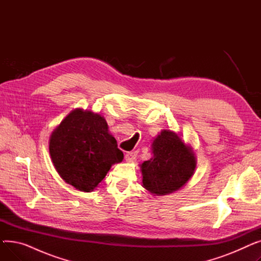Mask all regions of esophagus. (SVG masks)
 Segmentation results:
<instances>
[{"instance_id": "1", "label": "esophagus", "mask_w": 261, "mask_h": 261, "mask_svg": "<svg viewBox=\"0 0 261 261\" xmlns=\"http://www.w3.org/2000/svg\"><path fill=\"white\" fill-rule=\"evenodd\" d=\"M125 159L127 162H133L136 159V152H127L125 155Z\"/></svg>"}]
</instances>
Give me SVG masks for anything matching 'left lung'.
Here are the masks:
<instances>
[{
  "instance_id": "left-lung-1",
  "label": "left lung",
  "mask_w": 261,
  "mask_h": 261,
  "mask_svg": "<svg viewBox=\"0 0 261 261\" xmlns=\"http://www.w3.org/2000/svg\"><path fill=\"white\" fill-rule=\"evenodd\" d=\"M153 158L142 164L143 186L156 196L181 188L194 174L196 158L172 131L164 130L152 143Z\"/></svg>"
}]
</instances>
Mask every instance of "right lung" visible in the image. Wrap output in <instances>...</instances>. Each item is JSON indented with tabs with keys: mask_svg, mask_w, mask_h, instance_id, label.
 <instances>
[{
	"mask_svg": "<svg viewBox=\"0 0 261 261\" xmlns=\"http://www.w3.org/2000/svg\"><path fill=\"white\" fill-rule=\"evenodd\" d=\"M49 153L62 179L81 191L93 190L123 153L99 114L76 109L50 136Z\"/></svg>",
	"mask_w": 261,
	"mask_h": 261,
	"instance_id": "right-lung-1",
	"label": "right lung"
}]
</instances>
